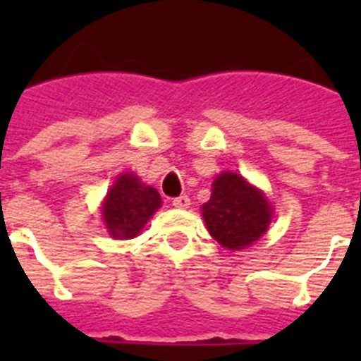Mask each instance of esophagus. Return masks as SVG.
I'll return each mask as SVG.
<instances>
[{
	"label": "esophagus",
	"instance_id": "esophagus-1",
	"mask_svg": "<svg viewBox=\"0 0 361 361\" xmlns=\"http://www.w3.org/2000/svg\"><path fill=\"white\" fill-rule=\"evenodd\" d=\"M173 206L177 209H186L190 208V199H188V195H180L177 197V199H173Z\"/></svg>",
	"mask_w": 361,
	"mask_h": 361
}]
</instances>
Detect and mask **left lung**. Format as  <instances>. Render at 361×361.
<instances>
[{
	"label": "left lung",
	"mask_w": 361,
	"mask_h": 361,
	"mask_svg": "<svg viewBox=\"0 0 361 361\" xmlns=\"http://www.w3.org/2000/svg\"><path fill=\"white\" fill-rule=\"evenodd\" d=\"M200 209L209 235L231 251L250 247L267 231L273 219L264 191L233 171H222L215 178L212 197Z\"/></svg>",
	"instance_id": "obj_1"
}]
</instances>
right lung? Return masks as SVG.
Masks as SVG:
<instances>
[{
    "label": "right lung",
    "mask_w": 361,
    "mask_h": 361,
    "mask_svg": "<svg viewBox=\"0 0 361 361\" xmlns=\"http://www.w3.org/2000/svg\"><path fill=\"white\" fill-rule=\"evenodd\" d=\"M161 204L155 188L142 184L135 173H121L108 190L101 213L110 237L128 240L141 233Z\"/></svg>",
    "instance_id": "obj_1"
}]
</instances>
